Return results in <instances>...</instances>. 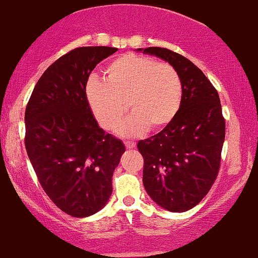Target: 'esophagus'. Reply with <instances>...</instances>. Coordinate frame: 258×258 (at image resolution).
Wrapping results in <instances>:
<instances>
[{
	"mask_svg": "<svg viewBox=\"0 0 258 258\" xmlns=\"http://www.w3.org/2000/svg\"><path fill=\"white\" fill-rule=\"evenodd\" d=\"M124 144H125V147L128 148V150H132V148H135V146H136L135 142H133V141H125V142H124Z\"/></svg>",
	"mask_w": 258,
	"mask_h": 258,
	"instance_id": "esophagus-1",
	"label": "esophagus"
}]
</instances>
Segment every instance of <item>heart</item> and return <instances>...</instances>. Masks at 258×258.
I'll use <instances>...</instances> for the list:
<instances>
[{"label": "heart", "instance_id": "obj_1", "mask_svg": "<svg viewBox=\"0 0 258 258\" xmlns=\"http://www.w3.org/2000/svg\"><path fill=\"white\" fill-rule=\"evenodd\" d=\"M182 94V80L171 63L138 54L112 60L104 70V81L90 80L86 89L93 116L107 132L119 126L128 106L133 114L120 128L125 136L168 126L180 111Z\"/></svg>", "mask_w": 258, "mask_h": 258}]
</instances>
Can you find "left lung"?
Returning a JSON list of instances; mask_svg holds the SVG:
<instances>
[{
  "label": "left lung",
  "instance_id": "1",
  "mask_svg": "<svg viewBox=\"0 0 258 258\" xmlns=\"http://www.w3.org/2000/svg\"><path fill=\"white\" fill-rule=\"evenodd\" d=\"M144 53L177 70L183 94L175 119L138 142L144 157L142 181L153 202L183 213L202 202L219 174L226 134L220 96L202 70L181 54L160 47H148Z\"/></svg>",
  "mask_w": 258,
  "mask_h": 258
}]
</instances>
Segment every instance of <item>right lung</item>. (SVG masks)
<instances>
[{
  "mask_svg": "<svg viewBox=\"0 0 258 258\" xmlns=\"http://www.w3.org/2000/svg\"><path fill=\"white\" fill-rule=\"evenodd\" d=\"M117 48L80 47L60 56L33 88L25 110V147L42 188L74 217L98 213L112 195L123 142L99 128L86 88Z\"/></svg>",
  "mask_w": 258,
  "mask_h": 258,
  "instance_id": "add662e5",
  "label": "right lung"
}]
</instances>
